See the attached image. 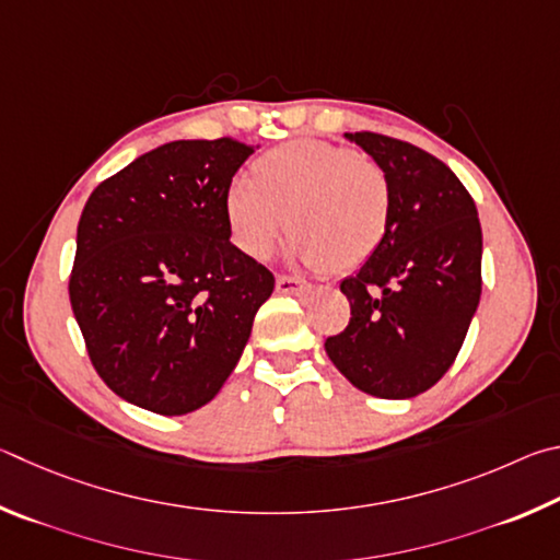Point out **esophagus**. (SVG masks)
I'll return each mask as SVG.
<instances>
[{
    "label": "esophagus",
    "mask_w": 560,
    "mask_h": 560,
    "mask_svg": "<svg viewBox=\"0 0 560 560\" xmlns=\"http://www.w3.org/2000/svg\"><path fill=\"white\" fill-rule=\"evenodd\" d=\"M275 285H278L280 292H292V295H300V292H307L312 288L307 280L295 278V275H278Z\"/></svg>",
    "instance_id": "obj_1"
}]
</instances>
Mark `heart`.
Masks as SVG:
<instances>
[{
  "mask_svg": "<svg viewBox=\"0 0 560 560\" xmlns=\"http://www.w3.org/2000/svg\"><path fill=\"white\" fill-rule=\"evenodd\" d=\"M223 213L233 243L250 258H268L290 215L298 258L345 272L384 243L390 184L351 147L292 140L262 152L250 164V182L225 186Z\"/></svg>",
  "mask_w": 560,
  "mask_h": 560,
  "instance_id": "1",
  "label": "heart"
}]
</instances>
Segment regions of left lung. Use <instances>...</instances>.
I'll use <instances>...</instances> for the list:
<instances>
[{
    "mask_svg": "<svg viewBox=\"0 0 560 560\" xmlns=\"http://www.w3.org/2000/svg\"><path fill=\"white\" fill-rule=\"evenodd\" d=\"M390 184L384 243L341 280L351 307L325 349L364 394L413 398L453 366L482 295V229L465 184L420 147L347 132Z\"/></svg>",
    "mask_w": 560,
    "mask_h": 560,
    "instance_id": "8db88e82",
    "label": "left lung"
}]
</instances>
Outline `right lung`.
Here are the masks:
<instances>
[{
	"instance_id": "obj_1",
	"label": "right lung",
	"mask_w": 560,
	"mask_h": 560,
	"mask_svg": "<svg viewBox=\"0 0 560 560\" xmlns=\"http://www.w3.org/2000/svg\"><path fill=\"white\" fill-rule=\"evenodd\" d=\"M253 144L179 140L93 189L78 221L68 298L105 386L184 416L219 394L250 337L272 272L235 248L225 186Z\"/></svg>"
}]
</instances>
